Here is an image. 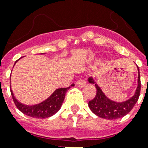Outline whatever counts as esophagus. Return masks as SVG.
<instances>
[{
	"instance_id": "34e87169",
	"label": "esophagus",
	"mask_w": 148,
	"mask_h": 148,
	"mask_svg": "<svg viewBox=\"0 0 148 148\" xmlns=\"http://www.w3.org/2000/svg\"><path fill=\"white\" fill-rule=\"evenodd\" d=\"M77 85L80 87V88H82L84 86H85L86 84V81L85 80H84V79H80L78 81H77Z\"/></svg>"
}]
</instances>
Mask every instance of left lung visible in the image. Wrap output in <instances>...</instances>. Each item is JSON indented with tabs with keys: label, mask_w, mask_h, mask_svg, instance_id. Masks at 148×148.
I'll list each match as a JSON object with an SVG mask.
<instances>
[{
	"label": "left lung",
	"mask_w": 148,
	"mask_h": 148,
	"mask_svg": "<svg viewBox=\"0 0 148 148\" xmlns=\"http://www.w3.org/2000/svg\"><path fill=\"white\" fill-rule=\"evenodd\" d=\"M138 69V84L136 92L133 97L130 98L127 101L117 103L115 101H113L106 97L103 91L98 87L97 84L95 83V81L92 77L88 79V81L91 84H95V88L97 89V93L95 95V97L93 100L89 101L88 106L95 114L101 118L108 120H114L121 118L127 114L132 108L134 107L135 103H137L140 93V72H139V67Z\"/></svg>",
	"instance_id": "left-lung-1"
}]
</instances>
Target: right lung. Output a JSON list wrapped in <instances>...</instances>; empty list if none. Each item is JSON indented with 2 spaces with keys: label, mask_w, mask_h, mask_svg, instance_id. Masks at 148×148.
Here are the masks:
<instances>
[{
  "label": "right lung",
  "mask_w": 148,
  "mask_h": 148,
  "mask_svg": "<svg viewBox=\"0 0 148 148\" xmlns=\"http://www.w3.org/2000/svg\"><path fill=\"white\" fill-rule=\"evenodd\" d=\"M17 60H16V62ZM71 86L73 87L74 84H72ZM71 86L68 88L57 89L47 100L33 106L24 105L23 103L18 102L14 96L11 88H10V93H11V96H12L13 101L14 102L15 105L17 109L20 111H21L23 114L31 117H34V118H47V117H51L52 115H53L60 110L63 101L64 100L66 92L71 88Z\"/></svg>",
  "instance_id": "right-lung-1"
}]
</instances>
